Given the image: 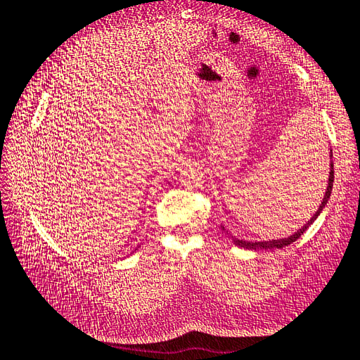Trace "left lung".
Listing matches in <instances>:
<instances>
[{"mask_svg": "<svg viewBox=\"0 0 360 360\" xmlns=\"http://www.w3.org/2000/svg\"><path fill=\"white\" fill-rule=\"evenodd\" d=\"M331 156H333V151H331ZM330 176H328V186H326V192H325V196L322 200V204H320V207L317 209V212L312 215V218L308 221L307 224H304L302 229H298V231L295 233H292L290 236H288V238H280V240H269V241H246V240H238L235 238V236H232L233 243L236 244L238 248H244V249H250V250H259V249H281L285 246H289L290 243H294L297 238H300V236L303 235V232L307 231V229L314 223V221L317 219V217L322 213V210L325 209V205L328 202V200H330L331 196V192H333V182H334V165L331 162L330 165ZM223 231L226 232V229L223 227Z\"/></svg>", "mask_w": 360, "mask_h": 360, "instance_id": "8db88e82", "label": "left lung"}]
</instances>
